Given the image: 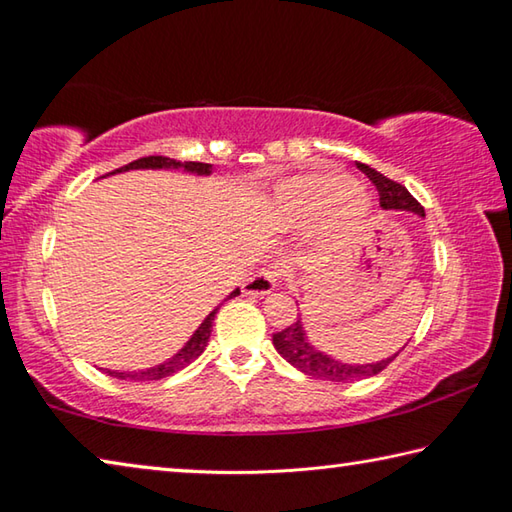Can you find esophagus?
Here are the masks:
<instances>
[{
	"mask_svg": "<svg viewBox=\"0 0 512 512\" xmlns=\"http://www.w3.org/2000/svg\"><path fill=\"white\" fill-rule=\"evenodd\" d=\"M280 277L282 273L277 271V268H262V271H257L253 277H248L244 291L250 293V296H266V293H271L277 287Z\"/></svg>",
	"mask_w": 512,
	"mask_h": 512,
	"instance_id": "esophagus-1",
	"label": "esophagus"
}]
</instances>
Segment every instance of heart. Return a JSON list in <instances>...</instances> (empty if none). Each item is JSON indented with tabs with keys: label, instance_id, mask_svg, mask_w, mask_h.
<instances>
[{
	"label": "heart",
	"instance_id": "1",
	"mask_svg": "<svg viewBox=\"0 0 512 512\" xmlns=\"http://www.w3.org/2000/svg\"><path fill=\"white\" fill-rule=\"evenodd\" d=\"M273 210L284 228H309L325 219L329 228H348L368 212V201L350 176L320 169L298 173L277 187Z\"/></svg>",
	"mask_w": 512,
	"mask_h": 512
}]
</instances>
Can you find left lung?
Returning a JSON list of instances; mask_svg holds the SVG:
<instances>
[{
	"mask_svg": "<svg viewBox=\"0 0 512 512\" xmlns=\"http://www.w3.org/2000/svg\"><path fill=\"white\" fill-rule=\"evenodd\" d=\"M359 171L366 173L370 178V183L377 187L379 192V205L384 210H406V212H415L424 216L422 205L415 201V198L409 194V189L404 185L395 183V180L386 178L384 173H379L375 169H370L368 164H357ZM273 345L275 350L287 359L293 368H298L305 375L314 377V379H325V381H357V379H366V377H375L384 370L388 363H391L397 354L388 359H381L377 363H341L327 354L318 352L314 345H309L305 329H302L300 320L289 325L282 332L273 334Z\"/></svg>",
	"mask_w": 512,
	"mask_h": 512,
	"instance_id": "8db88e82",
	"label": "left lung"
}]
</instances>
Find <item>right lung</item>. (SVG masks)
Wrapping results in <instances>:
<instances>
[{
    "mask_svg": "<svg viewBox=\"0 0 512 512\" xmlns=\"http://www.w3.org/2000/svg\"><path fill=\"white\" fill-rule=\"evenodd\" d=\"M128 169H185L189 173H198V176H207V173L212 171V164H203V162H178V160H171V158H164V155H149V158H140V160H133L128 162L126 167L115 169L110 173H117V171H128ZM239 296V289H235L230 293L228 298H235ZM219 311L216 307L210 316H207L201 327L196 329L192 339L185 343V348L180 350L178 354H173L169 361L160 363V366H153V368H146V370H137V372H117V370H108L112 377L117 379H126V381H158L173 375V372L183 370L185 366H189L194 359H198L203 354V350L207 348V341H210V334H212V320L214 314Z\"/></svg>",
    "mask_w": 512,
    "mask_h": 512,
    "instance_id": "obj_1",
    "label": "right lung"
}]
</instances>
